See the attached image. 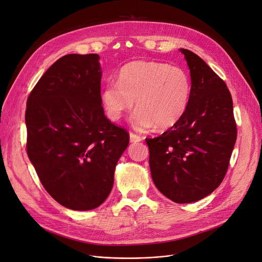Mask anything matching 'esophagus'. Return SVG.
Returning <instances> with one entry per match:
<instances>
[{"label":"esophagus","instance_id":"esophagus-1","mask_svg":"<svg viewBox=\"0 0 262 262\" xmlns=\"http://www.w3.org/2000/svg\"><path fill=\"white\" fill-rule=\"evenodd\" d=\"M129 140H130V142L136 143V142H140L142 140V138H141L140 136H138V135H136L134 133H130L129 134Z\"/></svg>","mask_w":262,"mask_h":262}]
</instances>
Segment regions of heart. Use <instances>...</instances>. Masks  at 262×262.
I'll use <instances>...</instances> for the list:
<instances>
[{
  "mask_svg": "<svg viewBox=\"0 0 262 262\" xmlns=\"http://www.w3.org/2000/svg\"><path fill=\"white\" fill-rule=\"evenodd\" d=\"M191 82L182 68L167 63L136 60L123 66L118 82H110L102 101L110 120L118 121L136 100L132 121L138 129L156 125L160 129L174 126L185 115L190 101Z\"/></svg>",
  "mask_w": 262,
  "mask_h": 262,
  "instance_id": "b5f03b06",
  "label": "heart"
}]
</instances>
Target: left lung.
<instances>
[{"label": "left lung", "mask_w": 262, "mask_h": 262, "mask_svg": "<svg viewBox=\"0 0 262 262\" xmlns=\"http://www.w3.org/2000/svg\"><path fill=\"white\" fill-rule=\"evenodd\" d=\"M191 75L188 108L174 126L146 138L153 182L178 204L209 195L224 180L237 139L231 94L196 54L181 49Z\"/></svg>", "instance_id": "obj_1"}]
</instances>
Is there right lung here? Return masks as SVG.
Wrapping results in <instances>:
<instances>
[{
  "label": "right lung",
  "mask_w": 262,
  "mask_h": 262,
  "mask_svg": "<svg viewBox=\"0 0 262 262\" xmlns=\"http://www.w3.org/2000/svg\"><path fill=\"white\" fill-rule=\"evenodd\" d=\"M98 54H68L41 76L26 102V152L48 193L72 210L104 203L129 134L102 106Z\"/></svg>",
  "instance_id": "obj_1"
}]
</instances>
